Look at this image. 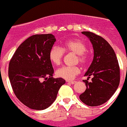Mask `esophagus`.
<instances>
[{"mask_svg":"<svg viewBox=\"0 0 127 127\" xmlns=\"http://www.w3.org/2000/svg\"><path fill=\"white\" fill-rule=\"evenodd\" d=\"M67 82L69 83H70V84H72V85L76 83V81H67Z\"/></svg>","mask_w":127,"mask_h":127,"instance_id":"obj_1","label":"esophagus"}]
</instances>
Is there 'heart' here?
<instances>
[{
    "label": "heart",
    "instance_id": "b5f03b06",
    "mask_svg": "<svg viewBox=\"0 0 127 127\" xmlns=\"http://www.w3.org/2000/svg\"><path fill=\"white\" fill-rule=\"evenodd\" d=\"M86 50V44L81 40H68L61 44V49L57 46L52 47L49 52V59L54 65H59L63 57V52H71L76 56L75 62L85 64L88 61V55L85 52ZM80 72V68L78 66H64L56 70V75L59 78L71 80Z\"/></svg>",
    "mask_w": 127,
    "mask_h": 127
}]
</instances>
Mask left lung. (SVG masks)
<instances>
[{
  "mask_svg": "<svg viewBox=\"0 0 127 127\" xmlns=\"http://www.w3.org/2000/svg\"><path fill=\"white\" fill-rule=\"evenodd\" d=\"M82 34L89 38L93 45L94 57L85 76L86 89L80 99L89 106H97L106 102L113 96L120 83V68L112 47L103 37L89 31ZM93 76L91 82L87 80Z\"/></svg>",
  "mask_w": 127,
  "mask_h": 127,
  "instance_id": "1",
  "label": "left lung"
}]
</instances>
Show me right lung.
I'll list each match as a JSON object with an SVG mask.
<instances>
[{"mask_svg": "<svg viewBox=\"0 0 127 127\" xmlns=\"http://www.w3.org/2000/svg\"><path fill=\"white\" fill-rule=\"evenodd\" d=\"M56 41L52 34L30 36L20 45L10 61L8 77L13 92L30 109L49 107L65 83L62 78L52 77L54 68L49 52Z\"/></svg>", "mask_w": 127, "mask_h": 127, "instance_id": "right-lung-1", "label": "right lung"}]
</instances>
